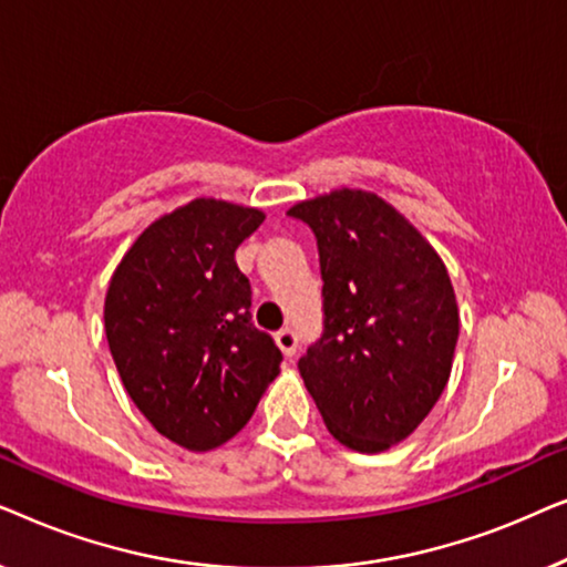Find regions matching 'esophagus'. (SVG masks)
Listing matches in <instances>:
<instances>
[{
	"label": "esophagus",
	"mask_w": 567,
	"mask_h": 567,
	"mask_svg": "<svg viewBox=\"0 0 567 567\" xmlns=\"http://www.w3.org/2000/svg\"><path fill=\"white\" fill-rule=\"evenodd\" d=\"M276 343L284 351V355H293V353H297V332H293L291 328L278 330L276 332Z\"/></svg>",
	"instance_id": "1"
}]
</instances>
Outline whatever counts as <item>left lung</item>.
Here are the masks:
<instances>
[{
    "instance_id": "left-lung-1",
    "label": "left lung",
    "mask_w": 567,
    "mask_h": 567,
    "mask_svg": "<svg viewBox=\"0 0 567 567\" xmlns=\"http://www.w3.org/2000/svg\"><path fill=\"white\" fill-rule=\"evenodd\" d=\"M286 214L312 227L324 281V332L299 374L332 439L386 452L425 421L452 374V278L429 239L371 190L338 188Z\"/></svg>"
}]
</instances>
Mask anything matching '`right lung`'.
I'll return each mask as SVG.
<instances>
[{
    "mask_svg": "<svg viewBox=\"0 0 567 567\" xmlns=\"http://www.w3.org/2000/svg\"><path fill=\"white\" fill-rule=\"evenodd\" d=\"M260 208L193 198L159 216L123 255L105 293V336L146 421L188 452L227 444L281 371L274 338L250 320L235 250Z\"/></svg>",
    "mask_w": 567,
    "mask_h": 567,
    "instance_id": "add662e5",
    "label": "right lung"
}]
</instances>
